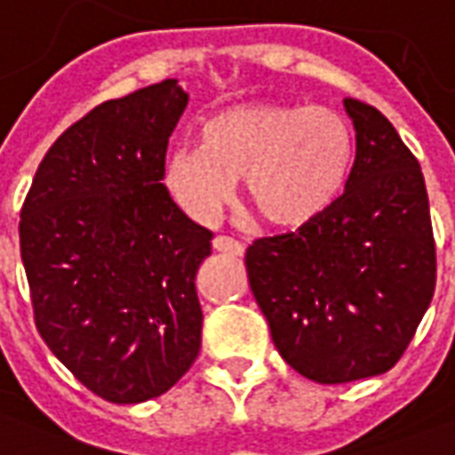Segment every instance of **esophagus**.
<instances>
[{"mask_svg": "<svg viewBox=\"0 0 455 455\" xmlns=\"http://www.w3.org/2000/svg\"><path fill=\"white\" fill-rule=\"evenodd\" d=\"M213 250L223 251V254H230V257H242L244 254V244H240L232 237H225V235H218L213 240Z\"/></svg>", "mask_w": 455, "mask_h": 455, "instance_id": "34e87169", "label": "esophagus"}]
</instances>
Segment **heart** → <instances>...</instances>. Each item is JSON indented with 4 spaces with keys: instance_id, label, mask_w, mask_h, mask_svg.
I'll return each mask as SVG.
<instances>
[{
    "instance_id": "heart-1",
    "label": "heart",
    "mask_w": 455,
    "mask_h": 455,
    "mask_svg": "<svg viewBox=\"0 0 455 455\" xmlns=\"http://www.w3.org/2000/svg\"><path fill=\"white\" fill-rule=\"evenodd\" d=\"M198 140L169 152L164 187L201 225L220 218L242 177L268 225L303 228L339 198L354 162L349 123L327 106H225L201 123Z\"/></svg>"
}]
</instances>
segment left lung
Returning <instances> with one entry per match:
<instances>
[{
    "label": "left lung",
    "instance_id": "left-lung-1",
    "mask_svg": "<svg viewBox=\"0 0 455 455\" xmlns=\"http://www.w3.org/2000/svg\"><path fill=\"white\" fill-rule=\"evenodd\" d=\"M356 157L339 196L296 232L250 244L244 264L291 368L334 386L395 366L436 286L422 169L393 123L344 99Z\"/></svg>",
    "mask_w": 455,
    "mask_h": 455
}]
</instances>
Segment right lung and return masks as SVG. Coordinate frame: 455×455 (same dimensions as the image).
Masks as SVG:
<instances>
[{"mask_svg": "<svg viewBox=\"0 0 455 455\" xmlns=\"http://www.w3.org/2000/svg\"><path fill=\"white\" fill-rule=\"evenodd\" d=\"M187 104L164 79L96 106L52 142L21 208L36 327L82 386L116 404L167 393L201 349L196 271L213 232L162 184Z\"/></svg>", "mask_w": 455, "mask_h": 455, "instance_id": "add662e5", "label": "right lung"}]
</instances>
